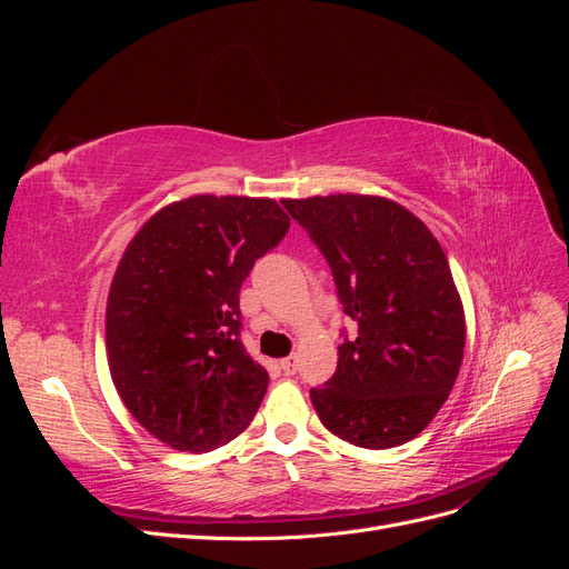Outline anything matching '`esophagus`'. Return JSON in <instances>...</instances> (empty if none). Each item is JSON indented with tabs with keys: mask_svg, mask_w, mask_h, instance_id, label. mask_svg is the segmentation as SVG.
Masks as SVG:
<instances>
[{
	"mask_svg": "<svg viewBox=\"0 0 569 569\" xmlns=\"http://www.w3.org/2000/svg\"><path fill=\"white\" fill-rule=\"evenodd\" d=\"M280 368H282L287 375H295V372H297V356H287V358H282Z\"/></svg>",
	"mask_w": 569,
	"mask_h": 569,
	"instance_id": "esophagus-1",
	"label": "esophagus"
}]
</instances>
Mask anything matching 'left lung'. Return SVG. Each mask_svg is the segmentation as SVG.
Instances as JSON below:
<instances>
[{"label":"left lung","mask_w":569,"mask_h":569,"mask_svg":"<svg viewBox=\"0 0 569 569\" xmlns=\"http://www.w3.org/2000/svg\"><path fill=\"white\" fill-rule=\"evenodd\" d=\"M313 239L356 322L337 372L311 389L320 422L360 449L416 439L449 399L462 363L465 316L435 234L382 197L284 199Z\"/></svg>","instance_id":"obj_1"}]
</instances>
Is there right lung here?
<instances>
[{
	"mask_svg": "<svg viewBox=\"0 0 569 569\" xmlns=\"http://www.w3.org/2000/svg\"><path fill=\"white\" fill-rule=\"evenodd\" d=\"M287 230L272 199L199 194L147 220L120 258L107 306L111 377L170 449L213 451L261 406L268 372L242 343L239 289Z\"/></svg>",
	"mask_w": 569,
	"mask_h": 569,
	"instance_id": "right-lung-1",
	"label": "right lung"
}]
</instances>
